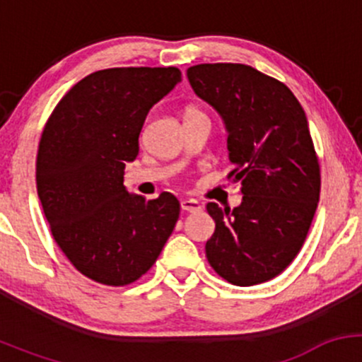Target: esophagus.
Listing matches in <instances>:
<instances>
[{"label": "esophagus", "mask_w": 362, "mask_h": 362, "mask_svg": "<svg viewBox=\"0 0 362 362\" xmlns=\"http://www.w3.org/2000/svg\"><path fill=\"white\" fill-rule=\"evenodd\" d=\"M180 207L185 211V213H199L202 209V204L195 199H184L180 202Z\"/></svg>", "instance_id": "obj_1"}]
</instances>
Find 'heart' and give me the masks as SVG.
Wrapping results in <instances>:
<instances>
[{
    "label": "heart",
    "mask_w": 362,
    "mask_h": 362,
    "mask_svg": "<svg viewBox=\"0 0 362 362\" xmlns=\"http://www.w3.org/2000/svg\"><path fill=\"white\" fill-rule=\"evenodd\" d=\"M190 112H197V110H195V109H190L189 112H187V114H190Z\"/></svg>",
    "instance_id": "b5f03b06"
}]
</instances>
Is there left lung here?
Segmentation results:
<instances>
[{"mask_svg": "<svg viewBox=\"0 0 362 362\" xmlns=\"http://www.w3.org/2000/svg\"><path fill=\"white\" fill-rule=\"evenodd\" d=\"M187 78L221 115L235 167L228 177L243 195L233 211L206 206L216 223L206 257L231 284H260L298 255L317 211L320 167L308 119L284 83L252 66L197 64Z\"/></svg>", "mask_w": 362, "mask_h": 362, "instance_id": "8db88e82", "label": "left lung"}]
</instances>
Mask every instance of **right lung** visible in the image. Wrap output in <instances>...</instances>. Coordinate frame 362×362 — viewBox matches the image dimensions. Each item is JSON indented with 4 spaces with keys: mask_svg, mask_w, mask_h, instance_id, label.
Here are the masks:
<instances>
[{
    "mask_svg": "<svg viewBox=\"0 0 362 362\" xmlns=\"http://www.w3.org/2000/svg\"><path fill=\"white\" fill-rule=\"evenodd\" d=\"M182 81L177 68H112L78 81L57 103L37 155V192L57 245L83 276L109 286L146 274L180 204L124 185L148 112Z\"/></svg>",
    "mask_w": 362,
    "mask_h": 362,
    "instance_id": "right-lung-1",
    "label": "right lung"
}]
</instances>
